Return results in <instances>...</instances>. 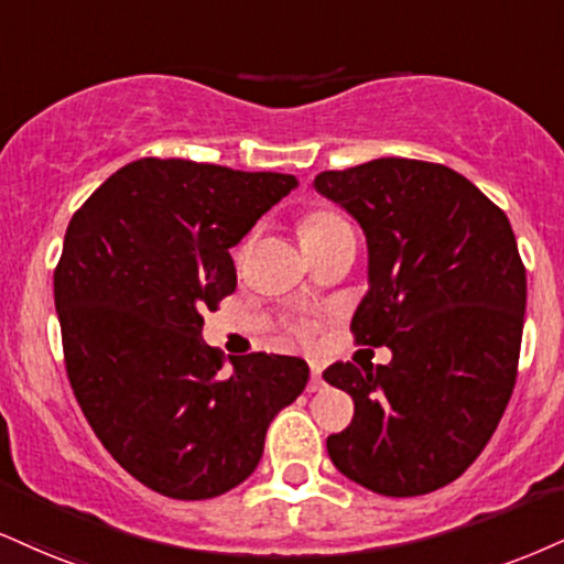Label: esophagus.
Segmentation results:
<instances>
[{"label":"esophagus","mask_w":564,"mask_h":564,"mask_svg":"<svg viewBox=\"0 0 564 564\" xmlns=\"http://www.w3.org/2000/svg\"><path fill=\"white\" fill-rule=\"evenodd\" d=\"M312 368V376H310V383H307V391H323V386H325V381H323V370H321V365L317 362H312L310 365Z\"/></svg>","instance_id":"esophagus-1"}]
</instances>
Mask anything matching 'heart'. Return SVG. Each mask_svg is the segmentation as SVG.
<instances>
[{"mask_svg":"<svg viewBox=\"0 0 564 564\" xmlns=\"http://www.w3.org/2000/svg\"><path fill=\"white\" fill-rule=\"evenodd\" d=\"M341 217H338L336 213H330V209H312V213H307L302 217L300 223V239L302 241H310V239H317V236L328 234L330 228L341 226ZM300 334L307 338L310 336V325H302Z\"/></svg>","mask_w":564,"mask_h":564,"instance_id":"1","label":"heart"}]
</instances>
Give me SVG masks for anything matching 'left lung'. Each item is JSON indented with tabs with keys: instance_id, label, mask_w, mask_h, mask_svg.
<instances>
[{
	"instance_id": "8db88e82",
	"label": "left lung",
	"mask_w": 564,
	"mask_h": 564,
	"mask_svg": "<svg viewBox=\"0 0 564 564\" xmlns=\"http://www.w3.org/2000/svg\"><path fill=\"white\" fill-rule=\"evenodd\" d=\"M312 186L368 239V294L351 317L389 365L336 362L323 378L355 399L330 463L383 497L452 484L497 431L518 378L525 268L507 215L436 162L381 158Z\"/></svg>"
}]
</instances>
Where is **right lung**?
Segmentation results:
<instances>
[{
    "mask_svg": "<svg viewBox=\"0 0 564 564\" xmlns=\"http://www.w3.org/2000/svg\"><path fill=\"white\" fill-rule=\"evenodd\" d=\"M296 188L144 158L120 167L67 226L54 270L65 368L115 463L171 499H213L254 473L268 425L310 378L300 357L223 355L205 317L236 291L228 249Z\"/></svg>",
    "mask_w": 564,
    "mask_h": 564,
    "instance_id": "add662e5",
    "label": "right lung"
}]
</instances>
